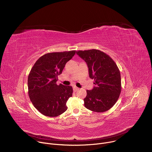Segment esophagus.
Instances as JSON below:
<instances>
[{"instance_id": "1", "label": "esophagus", "mask_w": 152, "mask_h": 152, "mask_svg": "<svg viewBox=\"0 0 152 152\" xmlns=\"http://www.w3.org/2000/svg\"><path fill=\"white\" fill-rule=\"evenodd\" d=\"M79 90V88H77V87H76V86H73V91H75V92H76V91H77V90Z\"/></svg>"}]
</instances>
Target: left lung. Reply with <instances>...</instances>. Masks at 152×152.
I'll return each mask as SVG.
<instances>
[{
    "label": "left lung",
    "mask_w": 152,
    "mask_h": 152,
    "mask_svg": "<svg viewBox=\"0 0 152 152\" xmlns=\"http://www.w3.org/2000/svg\"><path fill=\"white\" fill-rule=\"evenodd\" d=\"M76 53L87 64L89 76L96 86L86 90L83 99L86 108L94 112L103 113L115 104L121 90L120 70L114 60L99 50H78Z\"/></svg>",
    "instance_id": "1"
}]
</instances>
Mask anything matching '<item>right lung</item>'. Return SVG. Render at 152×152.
Masks as SVG:
<instances>
[{
    "label": "right lung",
    "mask_w": 152,
    "mask_h": 152,
    "mask_svg": "<svg viewBox=\"0 0 152 152\" xmlns=\"http://www.w3.org/2000/svg\"><path fill=\"white\" fill-rule=\"evenodd\" d=\"M76 50L48 53L34 64L28 78V94L36 109L45 116L54 117L67 110L66 103L72 96V86L57 85L58 76Z\"/></svg>",
    "instance_id": "right-lung-1"
}]
</instances>
